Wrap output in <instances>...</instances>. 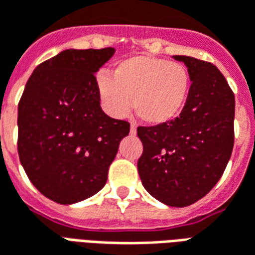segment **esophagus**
I'll return each mask as SVG.
<instances>
[{
    "label": "esophagus",
    "mask_w": 255,
    "mask_h": 255,
    "mask_svg": "<svg viewBox=\"0 0 255 255\" xmlns=\"http://www.w3.org/2000/svg\"><path fill=\"white\" fill-rule=\"evenodd\" d=\"M136 131H137L136 125L131 124V125H130V134H136Z\"/></svg>",
    "instance_id": "esophagus-1"
}]
</instances>
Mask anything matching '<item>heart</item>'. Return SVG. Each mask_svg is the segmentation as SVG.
<instances>
[{
    "instance_id": "1",
    "label": "heart",
    "mask_w": 255,
    "mask_h": 255,
    "mask_svg": "<svg viewBox=\"0 0 255 255\" xmlns=\"http://www.w3.org/2000/svg\"><path fill=\"white\" fill-rule=\"evenodd\" d=\"M96 89L103 108L114 118L125 117L131 106L142 122L169 124L181 114L191 92V74L178 61L138 55L119 61L113 77L100 73Z\"/></svg>"
}]
</instances>
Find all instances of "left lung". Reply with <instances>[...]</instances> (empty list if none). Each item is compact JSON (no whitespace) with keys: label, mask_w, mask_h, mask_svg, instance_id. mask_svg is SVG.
Segmentation results:
<instances>
[{"label":"left lung","mask_w":255,"mask_h":255,"mask_svg":"<svg viewBox=\"0 0 255 255\" xmlns=\"http://www.w3.org/2000/svg\"><path fill=\"white\" fill-rule=\"evenodd\" d=\"M191 74V92L174 121L140 126L137 162L144 188L171 207L202 199L223 176L234 148L235 96L217 67L191 56H173Z\"/></svg>","instance_id":"obj_1"}]
</instances>
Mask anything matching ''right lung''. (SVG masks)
Instances as JSON below:
<instances>
[{
  "instance_id": "1",
  "label": "right lung",
  "mask_w": 255,
  "mask_h": 255,
  "mask_svg": "<svg viewBox=\"0 0 255 255\" xmlns=\"http://www.w3.org/2000/svg\"><path fill=\"white\" fill-rule=\"evenodd\" d=\"M115 53L66 49L41 63L28 78L17 107V152L32 185L60 205L97 194L126 121L110 118L100 107L95 74Z\"/></svg>"
}]
</instances>
